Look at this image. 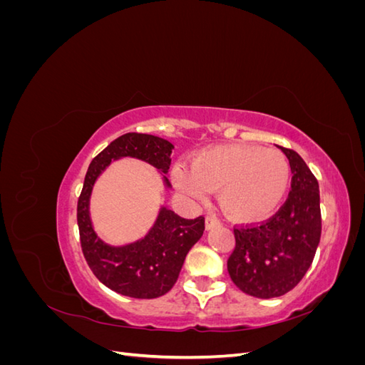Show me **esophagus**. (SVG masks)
<instances>
[{
	"label": "esophagus",
	"instance_id": "1",
	"mask_svg": "<svg viewBox=\"0 0 365 365\" xmlns=\"http://www.w3.org/2000/svg\"><path fill=\"white\" fill-rule=\"evenodd\" d=\"M219 225H220V220H219L216 216L208 215V216L205 217V228H207V230H212V228L219 227Z\"/></svg>",
	"mask_w": 365,
	"mask_h": 365
}]
</instances>
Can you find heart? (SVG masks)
Masks as SVG:
<instances>
[{
    "label": "heart",
    "mask_w": 365,
    "mask_h": 365,
    "mask_svg": "<svg viewBox=\"0 0 365 365\" xmlns=\"http://www.w3.org/2000/svg\"><path fill=\"white\" fill-rule=\"evenodd\" d=\"M173 180L181 192L197 200L219 190L220 207L228 216L254 222L282 204L291 182V164L279 149L215 146L196 153L192 168L176 165Z\"/></svg>",
    "instance_id": "obj_1"
}]
</instances>
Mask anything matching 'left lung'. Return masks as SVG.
Masks as SVG:
<instances>
[{
    "label": "left lung",
    "mask_w": 365,
    "mask_h": 365,
    "mask_svg": "<svg viewBox=\"0 0 365 365\" xmlns=\"http://www.w3.org/2000/svg\"><path fill=\"white\" fill-rule=\"evenodd\" d=\"M279 148L292 172L288 200L264 222L235 227L236 247L227 262L233 283L257 298L294 289L311 267L322 237L318 181L295 150Z\"/></svg>",
    "instance_id": "obj_1"
}]
</instances>
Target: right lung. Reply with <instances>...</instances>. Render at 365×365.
Wrapping results in <instances>:
<instances>
[{"label": "right lung", "mask_w": 365, "mask_h": 365, "mask_svg": "<svg viewBox=\"0 0 365 365\" xmlns=\"http://www.w3.org/2000/svg\"><path fill=\"white\" fill-rule=\"evenodd\" d=\"M173 145L155 135L128 132L115 138L91 161L77 201V225L88 267L109 289L134 298H157L178 280L187 252L201 239L204 216L184 219L163 207L155 225L138 242L109 247L97 237L90 219V196L97 176L113 160L134 157L168 173ZM165 185L170 187L164 176Z\"/></svg>", "instance_id": "add662e5"}]
</instances>
